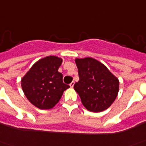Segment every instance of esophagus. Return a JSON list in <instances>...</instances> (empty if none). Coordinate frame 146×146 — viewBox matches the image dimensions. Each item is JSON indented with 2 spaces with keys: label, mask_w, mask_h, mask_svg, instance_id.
Masks as SVG:
<instances>
[{
  "label": "esophagus",
  "mask_w": 146,
  "mask_h": 146,
  "mask_svg": "<svg viewBox=\"0 0 146 146\" xmlns=\"http://www.w3.org/2000/svg\"><path fill=\"white\" fill-rule=\"evenodd\" d=\"M74 81H72V82H71V83L70 84V88H73V86H74Z\"/></svg>",
  "instance_id": "esophagus-1"
}]
</instances>
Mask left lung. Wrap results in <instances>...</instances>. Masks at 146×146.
Here are the masks:
<instances>
[{"mask_svg": "<svg viewBox=\"0 0 146 146\" xmlns=\"http://www.w3.org/2000/svg\"><path fill=\"white\" fill-rule=\"evenodd\" d=\"M75 62L79 80L73 88L82 104L92 112L108 108L119 93V79L104 64L92 58H76Z\"/></svg>", "mask_w": 146, "mask_h": 146, "instance_id": "1", "label": "left lung"}]
</instances>
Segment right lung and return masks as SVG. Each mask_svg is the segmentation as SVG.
Instances as JSON below:
<instances>
[{"instance_id": "right-lung-1", "label": "right lung", "mask_w": 146, "mask_h": 146, "mask_svg": "<svg viewBox=\"0 0 146 146\" xmlns=\"http://www.w3.org/2000/svg\"><path fill=\"white\" fill-rule=\"evenodd\" d=\"M62 59L47 56L31 66L21 80V86L27 100L39 109L54 108L69 88L63 83L62 74L58 72Z\"/></svg>"}]
</instances>
